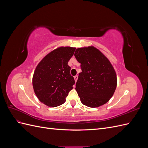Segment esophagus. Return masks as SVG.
<instances>
[{
  "label": "esophagus",
  "mask_w": 148,
  "mask_h": 148,
  "mask_svg": "<svg viewBox=\"0 0 148 148\" xmlns=\"http://www.w3.org/2000/svg\"><path fill=\"white\" fill-rule=\"evenodd\" d=\"M74 79H75V83L77 82V79H78V76H75V77H74Z\"/></svg>",
  "instance_id": "1"
}]
</instances>
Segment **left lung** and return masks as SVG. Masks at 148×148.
Listing matches in <instances>:
<instances>
[{"mask_svg":"<svg viewBox=\"0 0 148 148\" xmlns=\"http://www.w3.org/2000/svg\"><path fill=\"white\" fill-rule=\"evenodd\" d=\"M74 56L81 64L75 89L80 101L89 107L105 104L114 95L117 75L110 62L92 46L77 49Z\"/></svg>","mask_w":148,"mask_h":148,"instance_id":"obj_1","label":"left lung"}]
</instances>
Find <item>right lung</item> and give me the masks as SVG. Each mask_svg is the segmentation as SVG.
<instances>
[{
    "label": "right lung",
    "mask_w": 148,
    "mask_h": 148,
    "mask_svg": "<svg viewBox=\"0 0 148 148\" xmlns=\"http://www.w3.org/2000/svg\"><path fill=\"white\" fill-rule=\"evenodd\" d=\"M75 47L61 46L52 51L39 62L34 70L32 83L36 96L44 104L55 107L63 104L75 80L68 62Z\"/></svg>",
    "instance_id": "add662e5"
}]
</instances>
